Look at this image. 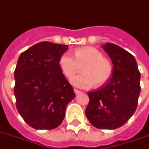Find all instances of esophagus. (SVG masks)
Listing matches in <instances>:
<instances>
[{
  "mask_svg": "<svg viewBox=\"0 0 149 149\" xmlns=\"http://www.w3.org/2000/svg\"><path fill=\"white\" fill-rule=\"evenodd\" d=\"M74 92L76 95H78V94H80L81 91H79V90H77V89H74Z\"/></svg>",
  "mask_w": 149,
  "mask_h": 149,
  "instance_id": "34e87169",
  "label": "esophagus"
}]
</instances>
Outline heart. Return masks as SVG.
I'll return each mask as SVG.
<instances>
[{
	"label": "heart",
	"instance_id": "b5f03b06",
	"mask_svg": "<svg viewBox=\"0 0 149 149\" xmlns=\"http://www.w3.org/2000/svg\"><path fill=\"white\" fill-rule=\"evenodd\" d=\"M59 66L63 74L69 78L83 69V73L71 79L73 85L81 88H90L94 85L102 87L110 80L113 72L110 61L103 58L100 49L93 47L78 48L74 57L65 53L59 59Z\"/></svg>",
	"mask_w": 149,
	"mask_h": 149
}]
</instances>
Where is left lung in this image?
Returning <instances> with one entry per match:
<instances>
[{"mask_svg": "<svg viewBox=\"0 0 149 149\" xmlns=\"http://www.w3.org/2000/svg\"><path fill=\"white\" fill-rule=\"evenodd\" d=\"M113 63L112 77L102 88L88 93L85 114L95 127L114 130L130 118L141 92L140 73L135 58L115 44L102 46Z\"/></svg>", "mask_w": 149, "mask_h": 149, "instance_id": "left-lung-1", "label": "left lung"}]
</instances>
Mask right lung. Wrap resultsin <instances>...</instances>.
<instances>
[{
    "mask_svg": "<svg viewBox=\"0 0 149 149\" xmlns=\"http://www.w3.org/2000/svg\"><path fill=\"white\" fill-rule=\"evenodd\" d=\"M68 47L41 42L19 57L14 74L16 108L32 128L58 127L68 103L76 95L59 66V59Z\"/></svg>",
    "mask_w": 149,
    "mask_h": 149,
    "instance_id": "1",
    "label": "right lung"
}]
</instances>
